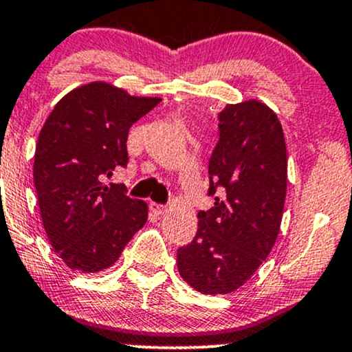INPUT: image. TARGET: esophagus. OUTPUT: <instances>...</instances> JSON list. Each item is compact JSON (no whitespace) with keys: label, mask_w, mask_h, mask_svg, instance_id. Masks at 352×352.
I'll return each instance as SVG.
<instances>
[{"label":"esophagus","mask_w":352,"mask_h":352,"mask_svg":"<svg viewBox=\"0 0 352 352\" xmlns=\"http://www.w3.org/2000/svg\"><path fill=\"white\" fill-rule=\"evenodd\" d=\"M150 210H152L155 215H164L165 212L168 210V207L164 206V204H155V202H152V204H150Z\"/></svg>","instance_id":"1"}]
</instances>
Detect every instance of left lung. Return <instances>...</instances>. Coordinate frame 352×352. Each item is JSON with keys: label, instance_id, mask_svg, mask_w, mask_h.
I'll return each instance as SVG.
<instances>
[{"label": "left lung", "instance_id": "8db88e82", "mask_svg": "<svg viewBox=\"0 0 352 352\" xmlns=\"http://www.w3.org/2000/svg\"><path fill=\"white\" fill-rule=\"evenodd\" d=\"M285 188L287 152L277 115L256 100L227 105L208 160L214 207L199 212L194 241L177 250L185 283L204 294L244 285L276 244Z\"/></svg>", "mask_w": 352, "mask_h": 352}]
</instances>
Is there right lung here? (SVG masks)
<instances>
[{
	"instance_id": "add662e5",
	"label": "right lung",
	"mask_w": 352,
	"mask_h": 352,
	"mask_svg": "<svg viewBox=\"0 0 352 352\" xmlns=\"http://www.w3.org/2000/svg\"><path fill=\"white\" fill-rule=\"evenodd\" d=\"M160 103L108 83L75 88L56 103L38 137L33 179L48 241L69 269L100 272L146 222L148 208L123 184L129 130Z\"/></svg>"
}]
</instances>
